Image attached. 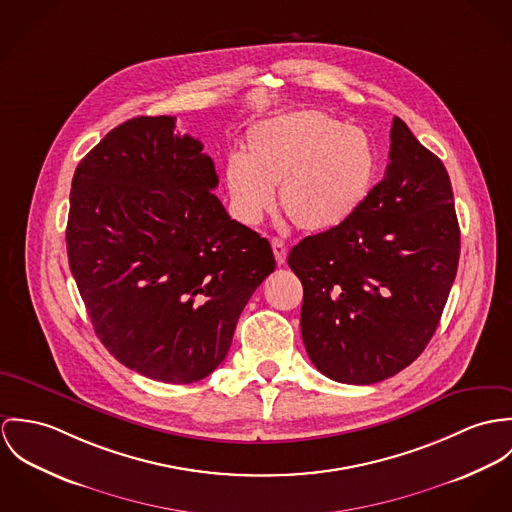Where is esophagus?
<instances>
[{
  "instance_id": "1",
  "label": "esophagus",
  "mask_w": 512,
  "mask_h": 512,
  "mask_svg": "<svg viewBox=\"0 0 512 512\" xmlns=\"http://www.w3.org/2000/svg\"><path fill=\"white\" fill-rule=\"evenodd\" d=\"M271 247H273V253H275V261H277V265H284V263H286V247H284L283 239L275 237V239L271 241Z\"/></svg>"
}]
</instances>
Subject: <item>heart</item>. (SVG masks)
I'll list each match as a JSON object with an SVG mask.
<instances>
[{
    "mask_svg": "<svg viewBox=\"0 0 512 512\" xmlns=\"http://www.w3.org/2000/svg\"><path fill=\"white\" fill-rule=\"evenodd\" d=\"M381 159L369 133L322 110H296L251 125L243 155H229L224 186L229 214L257 226L275 204L304 231L349 222L369 200Z\"/></svg>",
    "mask_w": 512,
    "mask_h": 512,
    "instance_id": "obj_1",
    "label": "heart"
}]
</instances>
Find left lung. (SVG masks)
<instances>
[{
	"instance_id": "left-lung-1",
	"label": "left lung",
	"mask_w": 512,
	"mask_h": 512,
	"mask_svg": "<svg viewBox=\"0 0 512 512\" xmlns=\"http://www.w3.org/2000/svg\"><path fill=\"white\" fill-rule=\"evenodd\" d=\"M459 261L444 163L395 117L385 176L343 226L288 253L304 300L300 332L320 373L347 385L385 381L432 340Z\"/></svg>"
}]
</instances>
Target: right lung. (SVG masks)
Returning a JSON list of instances; mask_svg holds the SVG:
<instances>
[{
  "label": "right lung",
  "instance_id": "1",
  "mask_svg": "<svg viewBox=\"0 0 512 512\" xmlns=\"http://www.w3.org/2000/svg\"><path fill=\"white\" fill-rule=\"evenodd\" d=\"M174 127L171 115L133 117L80 161L66 251L106 349L139 375L186 385L226 359L275 257L229 218L214 161Z\"/></svg>",
  "mask_w": 512,
  "mask_h": 512
}]
</instances>
